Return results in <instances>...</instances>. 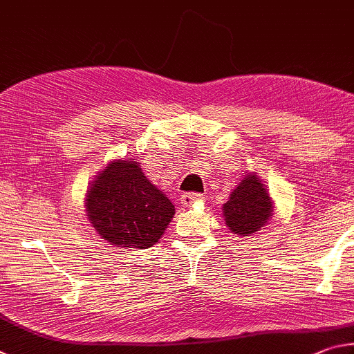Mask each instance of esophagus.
I'll list each match as a JSON object with an SVG mask.
<instances>
[{
    "label": "esophagus",
    "instance_id": "34e87169",
    "mask_svg": "<svg viewBox=\"0 0 354 354\" xmlns=\"http://www.w3.org/2000/svg\"><path fill=\"white\" fill-rule=\"evenodd\" d=\"M197 201H202V194H199V193H188V194H183L180 197V202L183 203V207H191Z\"/></svg>",
    "mask_w": 354,
    "mask_h": 354
}]
</instances>
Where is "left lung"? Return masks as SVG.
<instances>
[{"mask_svg": "<svg viewBox=\"0 0 354 354\" xmlns=\"http://www.w3.org/2000/svg\"><path fill=\"white\" fill-rule=\"evenodd\" d=\"M275 203L257 172H247L228 201L222 205V218L233 234L239 238L257 234L269 224Z\"/></svg>", "mask_w": 354, "mask_h": 354, "instance_id": "left-lung-1", "label": "left lung"}]
</instances>
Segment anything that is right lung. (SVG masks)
Masks as SVG:
<instances>
[{
  "label": "right lung",
  "instance_id": "1",
  "mask_svg": "<svg viewBox=\"0 0 354 354\" xmlns=\"http://www.w3.org/2000/svg\"><path fill=\"white\" fill-rule=\"evenodd\" d=\"M86 219L104 241L121 249H149L176 214L172 202L135 158L113 160L85 193Z\"/></svg>",
  "mask_w": 354,
  "mask_h": 354
}]
</instances>
